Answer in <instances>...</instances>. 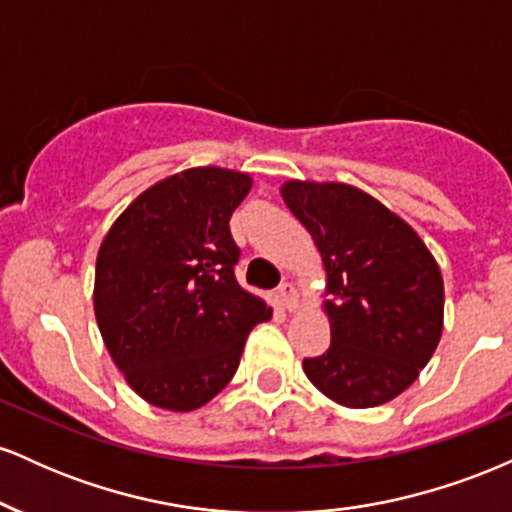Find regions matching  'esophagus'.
I'll return each mask as SVG.
<instances>
[{
    "mask_svg": "<svg viewBox=\"0 0 512 512\" xmlns=\"http://www.w3.org/2000/svg\"><path fill=\"white\" fill-rule=\"evenodd\" d=\"M279 301L289 313H296L301 308V296H298V289L293 284H284L279 289Z\"/></svg>",
    "mask_w": 512,
    "mask_h": 512,
    "instance_id": "obj_1",
    "label": "esophagus"
}]
</instances>
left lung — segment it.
I'll list each match as a JSON object with an SVG mask.
<instances>
[{
	"mask_svg": "<svg viewBox=\"0 0 512 512\" xmlns=\"http://www.w3.org/2000/svg\"><path fill=\"white\" fill-rule=\"evenodd\" d=\"M281 197L325 269L332 342L303 358L308 380L349 409L380 407L419 378L443 334V274L419 233L344 182L289 180Z\"/></svg>",
	"mask_w": 512,
	"mask_h": 512,
	"instance_id": "left-lung-1",
	"label": "left lung"
}]
</instances>
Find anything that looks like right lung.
I'll list each match as a JSON object with an SVG mask.
<instances>
[{
  "label": "right lung",
  "instance_id": "right-lung-1",
  "mask_svg": "<svg viewBox=\"0 0 512 512\" xmlns=\"http://www.w3.org/2000/svg\"><path fill=\"white\" fill-rule=\"evenodd\" d=\"M248 173L187 168L117 216L96 260L93 310L115 366L139 397L195 411L236 375L250 330L272 308L236 281L228 219Z\"/></svg>",
  "mask_w": 512,
  "mask_h": 512
}]
</instances>
